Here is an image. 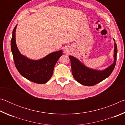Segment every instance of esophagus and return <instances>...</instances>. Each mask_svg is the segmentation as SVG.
Segmentation results:
<instances>
[{
	"label": "esophagus",
	"instance_id": "esophagus-1",
	"mask_svg": "<svg viewBox=\"0 0 125 125\" xmlns=\"http://www.w3.org/2000/svg\"><path fill=\"white\" fill-rule=\"evenodd\" d=\"M64 53L65 54H68L69 53H70V50H69L68 48H65V49L64 50Z\"/></svg>",
	"mask_w": 125,
	"mask_h": 125
}]
</instances>
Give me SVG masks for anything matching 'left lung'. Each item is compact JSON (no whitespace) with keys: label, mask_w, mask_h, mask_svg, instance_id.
I'll return each mask as SVG.
<instances>
[{"label":"left lung","mask_w":125,"mask_h":125,"mask_svg":"<svg viewBox=\"0 0 125 125\" xmlns=\"http://www.w3.org/2000/svg\"><path fill=\"white\" fill-rule=\"evenodd\" d=\"M115 41V40L114 39ZM117 48L116 43H114V63L104 70L99 71L90 69L86 67L72 56H69L71 63L72 72L73 77L80 84L85 86H93L105 79L113 72L115 68Z\"/></svg>","instance_id":"8db88e82"}]
</instances>
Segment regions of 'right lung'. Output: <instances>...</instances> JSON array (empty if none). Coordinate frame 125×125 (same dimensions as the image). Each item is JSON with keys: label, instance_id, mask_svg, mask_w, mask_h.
I'll use <instances>...</instances> for the list:
<instances>
[{"label": "right lung", "instance_id": "1", "mask_svg": "<svg viewBox=\"0 0 125 125\" xmlns=\"http://www.w3.org/2000/svg\"><path fill=\"white\" fill-rule=\"evenodd\" d=\"M14 27L11 40V50L17 70L30 81L37 84H45L52 76L53 69L58 59L63 54L62 50L51 53L39 60H30L21 54L16 46Z\"/></svg>", "mask_w": 125, "mask_h": 125}]
</instances>
